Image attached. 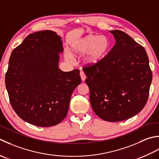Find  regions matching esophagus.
Returning <instances> with one entry per match:
<instances>
[{"label":"esophagus","instance_id":"1","mask_svg":"<svg viewBox=\"0 0 159 159\" xmlns=\"http://www.w3.org/2000/svg\"><path fill=\"white\" fill-rule=\"evenodd\" d=\"M80 77H81V79H82V81H84L86 80V76L85 75V73H84L83 71H80Z\"/></svg>","mask_w":159,"mask_h":159}]
</instances>
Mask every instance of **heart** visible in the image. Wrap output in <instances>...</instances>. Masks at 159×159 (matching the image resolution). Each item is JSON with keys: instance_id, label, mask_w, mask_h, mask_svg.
<instances>
[{"instance_id": "obj_1", "label": "heart", "mask_w": 159, "mask_h": 159, "mask_svg": "<svg viewBox=\"0 0 159 159\" xmlns=\"http://www.w3.org/2000/svg\"><path fill=\"white\" fill-rule=\"evenodd\" d=\"M111 48V42L104 35H88L79 40L74 41L70 45V53L74 56H82L87 53L85 62L89 65H94L100 62L108 54ZM66 53L67 60L72 61L73 56Z\"/></svg>"}]
</instances>
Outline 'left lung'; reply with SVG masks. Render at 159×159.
<instances>
[{"mask_svg": "<svg viewBox=\"0 0 159 159\" xmlns=\"http://www.w3.org/2000/svg\"><path fill=\"white\" fill-rule=\"evenodd\" d=\"M100 62L83 68L92 108L99 118L116 122L132 117L148 101L152 73L143 47L120 30Z\"/></svg>", "mask_w": 159, "mask_h": 159, "instance_id": "8db88e82", "label": "left lung"}]
</instances>
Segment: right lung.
I'll return each instance as SVG.
<instances>
[{"instance_id": "add662e5", "label": "right lung", "mask_w": 159, "mask_h": 159, "mask_svg": "<svg viewBox=\"0 0 159 159\" xmlns=\"http://www.w3.org/2000/svg\"><path fill=\"white\" fill-rule=\"evenodd\" d=\"M63 51L60 36L49 30L30 34L12 51L6 89L13 109L29 124L50 127L66 117L82 80L78 69L64 72L58 68Z\"/></svg>"}]
</instances>
